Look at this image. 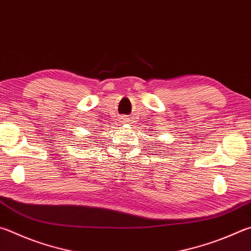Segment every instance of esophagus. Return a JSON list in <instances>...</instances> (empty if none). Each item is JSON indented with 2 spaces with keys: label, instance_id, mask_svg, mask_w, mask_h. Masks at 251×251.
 <instances>
[{
  "label": "esophagus",
  "instance_id": "34e87169",
  "mask_svg": "<svg viewBox=\"0 0 251 251\" xmlns=\"http://www.w3.org/2000/svg\"><path fill=\"white\" fill-rule=\"evenodd\" d=\"M121 120H122L123 122H124V123H127V121H128V118H126L125 116H122Z\"/></svg>",
  "mask_w": 251,
  "mask_h": 251
}]
</instances>
